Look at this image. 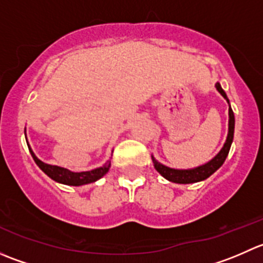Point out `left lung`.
<instances>
[{
    "label": "left lung",
    "instance_id": "1",
    "mask_svg": "<svg viewBox=\"0 0 263 263\" xmlns=\"http://www.w3.org/2000/svg\"><path fill=\"white\" fill-rule=\"evenodd\" d=\"M217 91L222 95L225 100L229 104V123H228V136L227 140L224 142V146L221 147V150L211 159L210 161L208 163L202 164V165H198L196 168H191V169H174V168H169V166L164 165V164L159 163L153 155H151V159H153L154 163V168L161 174L165 179H168L169 182L173 183H179V184H190V183H197L201 181H205L208 179L211 174H214L220 166L224 164L225 159H227L228 154H229L230 146H232L233 142V137H234V126H235V118H234V113H233L232 107H230V102L227 97V92L222 90L221 85L219 82H216L215 85Z\"/></svg>",
    "mask_w": 263,
    "mask_h": 263
}]
</instances>
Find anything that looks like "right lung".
I'll return each mask as SVG.
<instances>
[{
	"mask_svg": "<svg viewBox=\"0 0 263 263\" xmlns=\"http://www.w3.org/2000/svg\"><path fill=\"white\" fill-rule=\"evenodd\" d=\"M25 139H26V132H25ZM26 144H28V142H26ZM28 147L36 165H38L50 179H53V181L58 183H62V184L84 185V184H89V183H92V182H97L98 179L104 177L110 168V160H108L107 163L103 164L102 166L92 169V171L71 172L68 171V169L62 168V166L50 165V164L43 163L41 159L36 158V155L34 154V151L31 150L30 146H29V144H28Z\"/></svg>",
	"mask_w": 263,
	"mask_h": 263,
	"instance_id": "obj_1",
	"label": "right lung"
}]
</instances>
